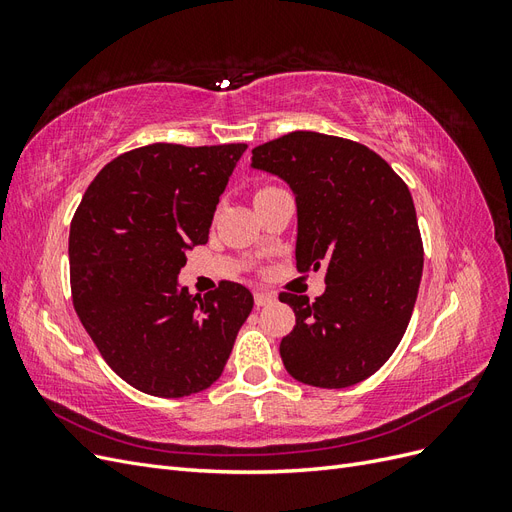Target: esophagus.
I'll use <instances>...</instances> for the list:
<instances>
[{"instance_id": "1", "label": "esophagus", "mask_w": 512, "mask_h": 512, "mask_svg": "<svg viewBox=\"0 0 512 512\" xmlns=\"http://www.w3.org/2000/svg\"><path fill=\"white\" fill-rule=\"evenodd\" d=\"M254 301H256L258 307H265V305H271L275 301V294L265 292V290H258V292H254Z\"/></svg>"}]
</instances>
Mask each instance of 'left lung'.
Masks as SVG:
<instances>
[{
  "instance_id": "obj_1",
  "label": "left lung",
  "mask_w": 512,
  "mask_h": 512,
  "mask_svg": "<svg viewBox=\"0 0 512 512\" xmlns=\"http://www.w3.org/2000/svg\"><path fill=\"white\" fill-rule=\"evenodd\" d=\"M250 166L294 194L299 271L327 269L316 301L280 294L297 316L280 344L286 371L318 389H346L376 374L408 329L423 275L408 185L365 145L320 132L260 145Z\"/></svg>"
}]
</instances>
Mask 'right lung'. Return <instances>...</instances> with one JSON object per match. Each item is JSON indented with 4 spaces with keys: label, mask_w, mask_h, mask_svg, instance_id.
Instances as JSON below:
<instances>
[{
    "label": "right lung",
    "mask_w": 512,
    "mask_h": 512,
    "mask_svg": "<svg viewBox=\"0 0 512 512\" xmlns=\"http://www.w3.org/2000/svg\"><path fill=\"white\" fill-rule=\"evenodd\" d=\"M247 145L156 143L106 164L70 224L74 309L119 378L153 397L205 391L222 376L252 292L192 294L179 273L209 241L213 213Z\"/></svg>",
    "instance_id": "right-lung-1"
}]
</instances>
